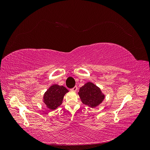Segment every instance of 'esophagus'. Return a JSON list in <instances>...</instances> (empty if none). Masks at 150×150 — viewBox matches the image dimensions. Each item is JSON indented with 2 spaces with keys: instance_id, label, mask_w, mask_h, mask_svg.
Instances as JSON below:
<instances>
[{
  "instance_id": "34e87169",
  "label": "esophagus",
  "mask_w": 150,
  "mask_h": 150,
  "mask_svg": "<svg viewBox=\"0 0 150 150\" xmlns=\"http://www.w3.org/2000/svg\"><path fill=\"white\" fill-rule=\"evenodd\" d=\"M77 89H78V87H77L76 86H75L73 88H72V89H71V90L72 91H77Z\"/></svg>"
}]
</instances>
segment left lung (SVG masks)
<instances>
[{"label": "left lung", "mask_w": 150, "mask_h": 150, "mask_svg": "<svg viewBox=\"0 0 150 150\" xmlns=\"http://www.w3.org/2000/svg\"><path fill=\"white\" fill-rule=\"evenodd\" d=\"M78 94L82 103L91 108L98 106L104 98V95L101 93V89L91 82L82 86Z\"/></svg>", "instance_id": "1"}]
</instances>
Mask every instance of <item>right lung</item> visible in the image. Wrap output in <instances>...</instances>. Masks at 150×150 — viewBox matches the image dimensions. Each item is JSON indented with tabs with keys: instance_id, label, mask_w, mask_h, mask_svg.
<instances>
[{
	"instance_id": "obj_1",
	"label": "right lung",
	"mask_w": 150,
	"mask_h": 150,
	"mask_svg": "<svg viewBox=\"0 0 150 150\" xmlns=\"http://www.w3.org/2000/svg\"><path fill=\"white\" fill-rule=\"evenodd\" d=\"M68 90L62 86L52 85L44 95V103L50 110H54L62 104L64 94Z\"/></svg>"
}]
</instances>
